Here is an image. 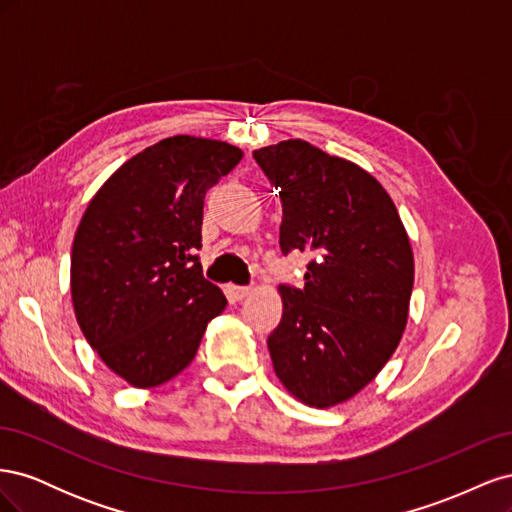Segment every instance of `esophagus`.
<instances>
[{"label": "esophagus", "instance_id": "esophagus-1", "mask_svg": "<svg viewBox=\"0 0 512 512\" xmlns=\"http://www.w3.org/2000/svg\"><path fill=\"white\" fill-rule=\"evenodd\" d=\"M226 294H228V299H232V301H243L247 294H250V288H247V286H237V284H228L226 286Z\"/></svg>", "mask_w": 512, "mask_h": 512}]
</instances>
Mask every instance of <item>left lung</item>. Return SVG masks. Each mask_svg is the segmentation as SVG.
I'll list each match as a JSON object with an SVG mask.
<instances>
[{
	"instance_id": "left-lung-1",
	"label": "left lung",
	"mask_w": 512,
	"mask_h": 512,
	"mask_svg": "<svg viewBox=\"0 0 512 512\" xmlns=\"http://www.w3.org/2000/svg\"><path fill=\"white\" fill-rule=\"evenodd\" d=\"M254 160L280 190L282 254H312L305 286H280L284 312L267 339L275 374L307 406L342 404L378 376L406 329V228L374 177L301 138Z\"/></svg>"
}]
</instances>
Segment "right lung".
Masks as SVG:
<instances>
[{
    "label": "right lung",
    "instance_id": "obj_1",
    "mask_svg": "<svg viewBox=\"0 0 512 512\" xmlns=\"http://www.w3.org/2000/svg\"><path fill=\"white\" fill-rule=\"evenodd\" d=\"M241 149L170 136L119 166L91 203L72 243V303L100 359L138 389L192 363L226 297L205 280V194Z\"/></svg>",
    "mask_w": 512,
    "mask_h": 512
}]
</instances>
